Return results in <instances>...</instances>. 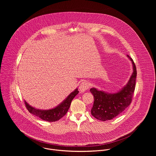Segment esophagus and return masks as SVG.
<instances>
[{
  "mask_svg": "<svg viewBox=\"0 0 156 156\" xmlns=\"http://www.w3.org/2000/svg\"><path fill=\"white\" fill-rule=\"evenodd\" d=\"M90 85L89 84V83L84 81L80 84L79 90L81 91V93H84L85 91L88 90V89L90 88Z\"/></svg>",
  "mask_w": 156,
  "mask_h": 156,
  "instance_id": "obj_1",
  "label": "esophagus"
}]
</instances>
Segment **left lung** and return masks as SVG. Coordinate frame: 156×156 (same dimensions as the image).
I'll list each match as a JSON object with an SVG mask.
<instances>
[{"mask_svg":"<svg viewBox=\"0 0 156 156\" xmlns=\"http://www.w3.org/2000/svg\"><path fill=\"white\" fill-rule=\"evenodd\" d=\"M127 56L132 62L133 72L126 86L120 91L115 94H108L98 91L94 87L90 90L94 96V104L91 113L98 120H112L123 112L131 103L135 89L137 72L134 61L128 55Z\"/></svg>","mask_w":156,"mask_h":156,"instance_id":"8db88e82","label":"left lung"}]
</instances>
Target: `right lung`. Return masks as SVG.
Here are the masks:
<instances>
[{
  "mask_svg": "<svg viewBox=\"0 0 156 156\" xmlns=\"http://www.w3.org/2000/svg\"><path fill=\"white\" fill-rule=\"evenodd\" d=\"M78 92L79 91H78L77 89H76L59 105L51 110H42L36 109L30 106L25 101V104L30 113L36 115V117H39L43 120L48 122H55L60 120L66 114L70 106L72 100L78 94Z\"/></svg>",
  "mask_w": 156,
  "mask_h": 156,
  "instance_id": "1",
  "label": "right lung"
}]
</instances>
